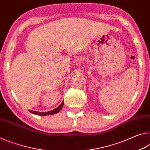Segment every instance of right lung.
<instances>
[{
	"label": "right lung",
	"mask_w": 150,
	"mask_h": 150,
	"mask_svg": "<svg viewBox=\"0 0 150 150\" xmlns=\"http://www.w3.org/2000/svg\"><path fill=\"white\" fill-rule=\"evenodd\" d=\"M63 101L62 103V104L59 106H57L56 108L54 109V110H51V111H48V112H36V111H34V110H29V111L30 112L34 114V115H40V116H47V115H54V114H56L57 112H59L60 111L61 109L62 108L63 106Z\"/></svg>",
	"instance_id": "add662e5"
}]
</instances>
